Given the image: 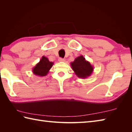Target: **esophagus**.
I'll use <instances>...</instances> for the list:
<instances>
[{"label": "esophagus", "mask_w": 132, "mask_h": 132, "mask_svg": "<svg viewBox=\"0 0 132 132\" xmlns=\"http://www.w3.org/2000/svg\"><path fill=\"white\" fill-rule=\"evenodd\" d=\"M58 61L60 62H64L65 61V60H64V59L63 58H60L58 59Z\"/></svg>", "instance_id": "esophagus-1"}]
</instances>
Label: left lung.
<instances>
[{"label":"left lung","instance_id":"left-lung-1","mask_svg":"<svg viewBox=\"0 0 132 132\" xmlns=\"http://www.w3.org/2000/svg\"><path fill=\"white\" fill-rule=\"evenodd\" d=\"M71 69L78 78L86 79L91 76L94 71V66L86 60L82 55L77 57L70 63Z\"/></svg>","mask_w":132,"mask_h":132}]
</instances>
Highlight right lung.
<instances>
[{
	"mask_svg": "<svg viewBox=\"0 0 132 132\" xmlns=\"http://www.w3.org/2000/svg\"><path fill=\"white\" fill-rule=\"evenodd\" d=\"M53 64L54 62H50L48 58L43 56L40 62L32 69L33 73L37 76H46L49 72L50 69L52 68Z\"/></svg>",
	"mask_w": 132,
	"mask_h": 132,
	"instance_id": "obj_1",
	"label": "right lung"
}]
</instances>
